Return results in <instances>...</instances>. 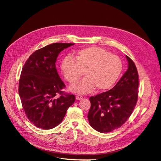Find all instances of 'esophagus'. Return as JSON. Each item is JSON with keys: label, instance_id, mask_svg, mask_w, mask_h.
<instances>
[{"label": "esophagus", "instance_id": "34e87169", "mask_svg": "<svg viewBox=\"0 0 161 161\" xmlns=\"http://www.w3.org/2000/svg\"><path fill=\"white\" fill-rule=\"evenodd\" d=\"M76 100H78V101L81 100V99H83V96H81V95H77V96H76Z\"/></svg>", "mask_w": 161, "mask_h": 161}]
</instances>
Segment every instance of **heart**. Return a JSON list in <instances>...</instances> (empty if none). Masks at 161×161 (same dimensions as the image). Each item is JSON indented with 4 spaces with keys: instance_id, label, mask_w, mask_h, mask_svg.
Here are the masks:
<instances>
[{
    "instance_id": "b5f03b06",
    "label": "heart",
    "mask_w": 161,
    "mask_h": 161,
    "mask_svg": "<svg viewBox=\"0 0 161 161\" xmlns=\"http://www.w3.org/2000/svg\"><path fill=\"white\" fill-rule=\"evenodd\" d=\"M73 58L64 59L61 70L65 79L71 84L76 83L84 71L85 78L71 88L78 93H87L94 88L97 91L108 89L115 83L122 71L119 57L100 48L79 50Z\"/></svg>"
}]
</instances>
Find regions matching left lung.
<instances>
[{"instance_id":"1","label":"left lung","mask_w":161,"mask_h":161,"mask_svg":"<svg viewBox=\"0 0 161 161\" xmlns=\"http://www.w3.org/2000/svg\"><path fill=\"white\" fill-rule=\"evenodd\" d=\"M128 69L111 90L90 97L88 113L90 126L99 132L120 127L130 117L138 98L139 77L135 64L128 56Z\"/></svg>"}]
</instances>
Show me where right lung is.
<instances>
[{
	"label": "right lung",
	"mask_w": 161,
	"mask_h": 161,
	"mask_svg": "<svg viewBox=\"0 0 161 161\" xmlns=\"http://www.w3.org/2000/svg\"><path fill=\"white\" fill-rule=\"evenodd\" d=\"M74 44L57 42L46 46L34 52L22 68L19 96L27 117L38 128L57 127L75 101L73 94L62 91L65 85L55 66L58 54Z\"/></svg>",
	"instance_id": "obj_1"
}]
</instances>
